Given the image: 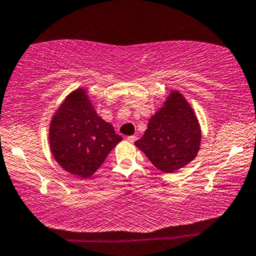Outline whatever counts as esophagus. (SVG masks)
Here are the masks:
<instances>
[{
    "mask_svg": "<svg viewBox=\"0 0 256 256\" xmlns=\"http://www.w3.org/2000/svg\"><path fill=\"white\" fill-rule=\"evenodd\" d=\"M126 140H128V142H134V141L136 140V136H130L126 138Z\"/></svg>",
    "mask_w": 256,
    "mask_h": 256,
    "instance_id": "34e87169",
    "label": "esophagus"
}]
</instances>
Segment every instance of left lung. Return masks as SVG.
Wrapping results in <instances>:
<instances>
[{"label": "left lung", "instance_id": "1", "mask_svg": "<svg viewBox=\"0 0 256 256\" xmlns=\"http://www.w3.org/2000/svg\"><path fill=\"white\" fill-rule=\"evenodd\" d=\"M200 144L201 128L196 112L183 94L172 90L134 144L156 168L174 172L196 157Z\"/></svg>", "mask_w": 256, "mask_h": 256}]
</instances>
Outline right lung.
Here are the masks:
<instances>
[{
  "instance_id": "1",
  "label": "right lung",
  "mask_w": 256,
  "mask_h": 256,
  "mask_svg": "<svg viewBox=\"0 0 256 256\" xmlns=\"http://www.w3.org/2000/svg\"><path fill=\"white\" fill-rule=\"evenodd\" d=\"M50 146L63 170L88 178L123 140L94 110L84 88L71 92L56 110L50 126Z\"/></svg>"
}]
</instances>
